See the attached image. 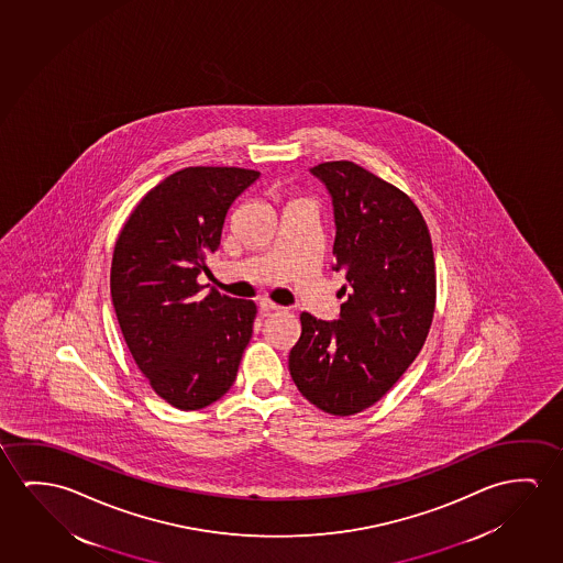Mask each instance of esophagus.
Masks as SVG:
<instances>
[{"mask_svg": "<svg viewBox=\"0 0 563 563\" xmlns=\"http://www.w3.org/2000/svg\"><path fill=\"white\" fill-rule=\"evenodd\" d=\"M260 310L261 313H265V316H267V313L271 312H280V310H285V308H283V306H278V303L271 302V300H261Z\"/></svg>", "mask_w": 563, "mask_h": 563, "instance_id": "obj_1", "label": "esophagus"}]
</instances>
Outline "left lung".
<instances>
[{
    "mask_svg": "<svg viewBox=\"0 0 563 563\" xmlns=\"http://www.w3.org/2000/svg\"><path fill=\"white\" fill-rule=\"evenodd\" d=\"M333 199V271L345 273L338 321L300 313L288 368L303 398L331 416L361 413L421 353L437 300L433 243L416 202L353 162L312 167Z\"/></svg>",
    "mask_w": 563,
    "mask_h": 563,
    "instance_id": "left-lung-1",
    "label": "left lung"
}]
</instances>
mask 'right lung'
Masks as SVG:
<instances>
[{
  "mask_svg": "<svg viewBox=\"0 0 563 563\" xmlns=\"http://www.w3.org/2000/svg\"><path fill=\"white\" fill-rule=\"evenodd\" d=\"M260 172L185 167L147 190L122 225L111 298L132 358L167 404L192 411L232 388L257 306L205 292L200 273L225 214Z\"/></svg>",
  "mask_w": 563,
  "mask_h": 563,
  "instance_id": "obj_1",
  "label": "right lung"
}]
</instances>
